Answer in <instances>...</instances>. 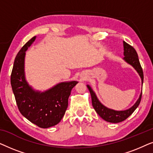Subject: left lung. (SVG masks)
<instances>
[{"label":"left lung","instance_id":"1","mask_svg":"<svg viewBox=\"0 0 153 153\" xmlns=\"http://www.w3.org/2000/svg\"><path fill=\"white\" fill-rule=\"evenodd\" d=\"M123 46H124V59L127 63L130 64L131 65H132L136 70L137 71V72L139 73L141 78L142 81V84L143 82V70H142L141 65L140 64L139 57H138V54L136 51L132 46L129 45V44H127L125 42H123ZM88 88L90 93L91 95V99H92V104L94 109L95 110V111L97 112V114L101 117L102 119H104V120L107 121L109 123H118L122 121L125 120V119H127L132 113L134 111L136 108L139 106L140 102L141 100V96L142 93L140 95V97L139 100H137V102L134 104V105L131 106L129 109L125 110V111H114L110 108H106V106H104L103 104L100 103V102L98 100L97 96L95 95V94L93 91V90L89 85H87Z\"/></svg>","mask_w":153,"mask_h":153}]
</instances>
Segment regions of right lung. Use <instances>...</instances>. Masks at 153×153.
Returning <instances> with one entry per match:
<instances>
[{"mask_svg":"<svg viewBox=\"0 0 153 153\" xmlns=\"http://www.w3.org/2000/svg\"><path fill=\"white\" fill-rule=\"evenodd\" d=\"M35 37L31 38L19 51L11 73V85L18 108L29 121L41 128L57 125L65 114L68 98L77 81L63 82L51 89L39 93L29 86L24 76L25 51Z\"/></svg>","mask_w":153,"mask_h":153,"instance_id":"obj_1","label":"right lung"}]
</instances>
